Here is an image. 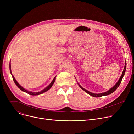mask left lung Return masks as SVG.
<instances>
[{"mask_svg":"<svg viewBox=\"0 0 134 134\" xmlns=\"http://www.w3.org/2000/svg\"><path fill=\"white\" fill-rule=\"evenodd\" d=\"M126 66H127V63H126V62H125V68H124V69H123V71L122 72V75L121 76L120 79H119L118 81L116 83V84L113 86V87H111L110 89H109L108 91L106 92H104V93H99V94H96V93H92V92H90L89 91H88L87 90H86V89L84 88L83 87H81L78 83V84L79 85V87L82 89L85 92H86L87 93H88V94H90V96H92V97H102V96H107V95H109L111 93H112L113 92H114L116 89L119 86L121 82V80L122 79V78L125 75V72H126Z\"/></svg>","mask_w":134,"mask_h":134,"instance_id":"obj_1","label":"left lung"}]
</instances>
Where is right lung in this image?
<instances>
[{"label":"right lung","mask_w":134,"mask_h":134,"mask_svg":"<svg viewBox=\"0 0 134 134\" xmlns=\"http://www.w3.org/2000/svg\"><path fill=\"white\" fill-rule=\"evenodd\" d=\"M9 70H10V72H11V75H12L13 79V80H14V81L15 84H16V85L20 90H21V91H23L26 92V93H28V94H30V95H32V96H37V95L41 94H42L43 93H44V92H46V91H47L48 90H49L51 87H52L53 85L54 84V82H55V79H56V77H55L54 78V79L53 80V81H51V83L47 87H46L44 89H43V90H42L41 91L38 92H30V91H27V90H26V89H25L24 88H23L21 85H19V84L18 83L17 81L15 80V78L14 77L13 75L12 74L11 69V63H9Z\"/></svg>","instance_id":"add662e5"}]
</instances>
